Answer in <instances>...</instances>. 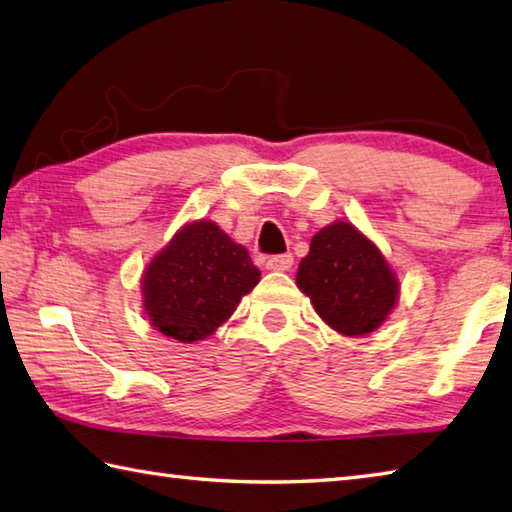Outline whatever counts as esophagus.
Listing matches in <instances>:
<instances>
[{
	"label": "esophagus",
	"instance_id": "34e87169",
	"mask_svg": "<svg viewBox=\"0 0 512 512\" xmlns=\"http://www.w3.org/2000/svg\"><path fill=\"white\" fill-rule=\"evenodd\" d=\"M291 266H293V255L291 253L271 255L266 259V268H271V271H288Z\"/></svg>",
	"mask_w": 512,
	"mask_h": 512
}]
</instances>
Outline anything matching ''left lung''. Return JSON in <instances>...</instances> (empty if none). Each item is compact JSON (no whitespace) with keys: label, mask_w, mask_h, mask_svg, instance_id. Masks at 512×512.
Returning <instances> with one entry per match:
<instances>
[{"label":"left lung","mask_w":512,"mask_h":512,"mask_svg":"<svg viewBox=\"0 0 512 512\" xmlns=\"http://www.w3.org/2000/svg\"><path fill=\"white\" fill-rule=\"evenodd\" d=\"M297 286L320 318L345 336H365L394 309L398 282L385 257L345 221L322 228L297 268Z\"/></svg>","instance_id":"1"}]
</instances>
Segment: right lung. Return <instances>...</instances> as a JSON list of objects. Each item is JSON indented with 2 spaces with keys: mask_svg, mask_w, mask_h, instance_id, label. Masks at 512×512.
<instances>
[{
  "mask_svg": "<svg viewBox=\"0 0 512 512\" xmlns=\"http://www.w3.org/2000/svg\"><path fill=\"white\" fill-rule=\"evenodd\" d=\"M257 282L259 271L248 250L201 219L176 232L147 266L143 302L161 333L194 342L215 333Z\"/></svg>",
  "mask_w": 512,
  "mask_h": 512,
  "instance_id": "1",
  "label": "right lung"
}]
</instances>
